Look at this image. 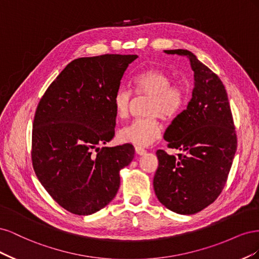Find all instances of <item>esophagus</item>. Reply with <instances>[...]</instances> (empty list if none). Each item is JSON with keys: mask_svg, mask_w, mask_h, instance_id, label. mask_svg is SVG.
I'll return each instance as SVG.
<instances>
[{"mask_svg": "<svg viewBox=\"0 0 259 259\" xmlns=\"http://www.w3.org/2000/svg\"><path fill=\"white\" fill-rule=\"evenodd\" d=\"M135 152H136V154H138V155H144V154L146 153V150H145L144 148H142V147L136 146V147H135Z\"/></svg>", "mask_w": 259, "mask_h": 259, "instance_id": "obj_1", "label": "esophagus"}]
</instances>
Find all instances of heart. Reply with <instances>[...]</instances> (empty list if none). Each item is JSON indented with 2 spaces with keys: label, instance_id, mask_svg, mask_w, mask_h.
Masks as SVG:
<instances>
[{
  "label": "heart",
  "instance_id": "1",
  "mask_svg": "<svg viewBox=\"0 0 259 259\" xmlns=\"http://www.w3.org/2000/svg\"><path fill=\"white\" fill-rule=\"evenodd\" d=\"M171 76L160 69H149L133 79L134 91L138 95H150L147 107L149 116L133 120L119 131L122 143L137 146H148L158 139L162 125L158 115L164 120H173L183 110L186 104V92L178 85L171 84ZM132 103V93L125 88H119L113 95L114 113L119 119L128 115Z\"/></svg>",
  "mask_w": 259,
  "mask_h": 259
}]
</instances>
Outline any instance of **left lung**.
I'll return each mask as SVG.
<instances>
[{
  "instance_id": "left-lung-1",
  "label": "left lung",
  "mask_w": 259,
  "mask_h": 259,
  "mask_svg": "<svg viewBox=\"0 0 259 259\" xmlns=\"http://www.w3.org/2000/svg\"><path fill=\"white\" fill-rule=\"evenodd\" d=\"M164 53L189 59L194 88L187 108L164 133L168 147L182 153L156 151L159 166L153 188L166 208L191 215L213 203L224 189L237 150V134L221 79L189 51Z\"/></svg>"
}]
</instances>
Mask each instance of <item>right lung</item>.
<instances>
[{"mask_svg": "<svg viewBox=\"0 0 259 259\" xmlns=\"http://www.w3.org/2000/svg\"><path fill=\"white\" fill-rule=\"evenodd\" d=\"M137 55L106 54L70 62L37 105L32 165L44 189L75 215H91L110 203L120 170L134 159L130 144L103 147L114 136L112 99Z\"/></svg>", "mask_w": 259, "mask_h": 259, "instance_id": "add662e5", "label": "right lung"}]
</instances>
